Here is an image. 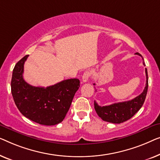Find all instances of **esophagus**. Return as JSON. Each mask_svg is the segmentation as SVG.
Segmentation results:
<instances>
[{"label": "esophagus", "instance_id": "34e87169", "mask_svg": "<svg viewBox=\"0 0 160 160\" xmlns=\"http://www.w3.org/2000/svg\"><path fill=\"white\" fill-rule=\"evenodd\" d=\"M91 72H89V71H85V72H84V74H83V75H82V82H87V81L89 80V78H91Z\"/></svg>", "mask_w": 160, "mask_h": 160}]
</instances>
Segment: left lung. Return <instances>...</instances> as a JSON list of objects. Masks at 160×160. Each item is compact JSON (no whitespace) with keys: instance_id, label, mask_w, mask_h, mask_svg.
<instances>
[{"instance_id":"left-lung-1","label":"left lung","mask_w":160,"mask_h":160,"mask_svg":"<svg viewBox=\"0 0 160 160\" xmlns=\"http://www.w3.org/2000/svg\"><path fill=\"white\" fill-rule=\"evenodd\" d=\"M136 54L142 57L138 53H136ZM143 64L145 66L144 62H143ZM145 72L147 76V82L144 90L140 95L134 98L133 99L128 102L112 103L111 105L103 107L98 106L96 101H94V108L99 118L106 122L118 124L125 122L131 118L142 107L147 96L148 90V73L147 68L145 69Z\"/></svg>"}]
</instances>
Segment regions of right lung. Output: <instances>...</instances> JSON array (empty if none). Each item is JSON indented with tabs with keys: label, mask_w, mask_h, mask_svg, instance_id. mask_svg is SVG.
Masks as SVG:
<instances>
[{
	"label": "right lung",
	"mask_w": 160,
	"mask_h": 160,
	"mask_svg": "<svg viewBox=\"0 0 160 160\" xmlns=\"http://www.w3.org/2000/svg\"><path fill=\"white\" fill-rule=\"evenodd\" d=\"M29 55L16 64L13 69L12 93L19 112L33 122L54 125L62 122L69 111L80 80L77 78L61 81L51 86H32L23 78L24 64Z\"/></svg>",
	"instance_id": "obj_1"
}]
</instances>
